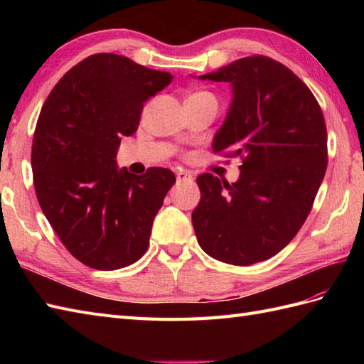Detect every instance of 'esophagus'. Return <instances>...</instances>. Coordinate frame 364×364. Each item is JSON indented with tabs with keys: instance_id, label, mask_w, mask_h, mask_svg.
Returning <instances> with one entry per match:
<instances>
[{
	"instance_id": "1",
	"label": "esophagus",
	"mask_w": 364,
	"mask_h": 364,
	"mask_svg": "<svg viewBox=\"0 0 364 364\" xmlns=\"http://www.w3.org/2000/svg\"><path fill=\"white\" fill-rule=\"evenodd\" d=\"M192 180V175L186 170H178L176 172V181L178 183H184V181H191Z\"/></svg>"
}]
</instances>
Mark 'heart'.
<instances>
[{
	"label": "heart",
	"mask_w": 364,
	"mask_h": 364,
	"mask_svg": "<svg viewBox=\"0 0 364 364\" xmlns=\"http://www.w3.org/2000/svg\"><path fill=\"white\" fill-rule=\"evenodd\" d=\"M194 95H206V97H213L214 98V95L210 94V92H198V94H194Z\"/></svg>",
	"instance_id": "heart-1"
}]
</instances>
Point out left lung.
<instances>
[{
    "label": "left lung",
    "instance_id": "obj_1",
    "mask_svg": "<svg viewBox=\"0 0 364 364\" xmlns=\"http://www.w3.org/2000/svg\"><path fill=\"white\" fill-rule=\"evenodd\" d=\"M200 80L230 82V111L214 153L241 159L236 183L211 173L192 213L200 247L235 266L272 258L310 214L327 170V128L318 100L288 67L267 56L237 59Z\"/></svg>",
    "mask_w": 364,
    "mask_h": 364
}]
</instances>
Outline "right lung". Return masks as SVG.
<instances>
[{
    "label": "right lung",
    "instance_id": "obj_1",
    "mask_svg": "<svg viewBox=\"0 0 364 364\" xmlns=\"http://www.w3.org/2000/svg\"><path fill=\"white\" fill-rule=\"evenodd\" d=\"M173 76L114 53L70 68L38 115L31 164L36 196L60 242L82 264L115 270L149 249L153 219L175 184L172 170L117 168L122 136Z\"/></svg>",
    "mask_w": 364,
    "mask_h": 364
}]
</instances>
